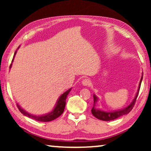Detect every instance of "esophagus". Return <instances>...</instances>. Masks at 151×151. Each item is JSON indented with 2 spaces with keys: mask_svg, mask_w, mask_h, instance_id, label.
Instances as JSON below:
<instances>
[{
  "mask_svg": "<svg viewBox=\"0 0 151 151\" xmlns=\"http://www.w3.org/2000/svg\"><path fill=\"white\" fill-rule=\"evenodd\" d=\"M82 84H83L84 86H90L91 85V81L88 79H84L82 80Z\"/></svg>",
  "mask_w": 151,
  "mask_h": 151,
  "instance_id": "esophagus-1",
  "label": "esophagus"
}]
</instances>
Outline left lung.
<instances>
[{
	"label": "left lung",
	"mask_w": 151,
	"mask_h": 151,
	"mask_svg": "<svg viewBox=\"0 0 151 151\" xmlns=\"http://www.w3.org/2000/svg\"><path fill=\"white\" fill-rule=\"evenodd\" d=\"M142 78H143V76H142L141 80H140V82L139 84V87H138L137 92V93H136L135 97L134 98L133 100L132 101V102L127 107V108L122 109V110L112 111V112H106V111H101V110H99V109H96L95 108V106H96V103L97 102V101H98V99L96 97V95H93L94 104H93V108L91 109V113H92V114L93 115V116L96 117V118H98V119H100V120L111 121V120H113V119H115L118 118V117L122 116V115L128 114V113H129L130 111L133 109L134 105H135V103L136 102V100H137V96H138V94H139V88H140V86H141Z\"/></svg>",
	"instance_id": "1"
}]
</instances>
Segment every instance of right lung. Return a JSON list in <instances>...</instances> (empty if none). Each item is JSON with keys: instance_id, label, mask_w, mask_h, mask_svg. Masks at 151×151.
<instances>
[{"instance_id": "right-lung-1", "label": "right lung", "mask_w": 151, "mask_h": 151, "mask_svg": "<svg viewBox=\"0 0 151 151\" xmlns=\"http://www.w3.org/2000/svg\"><path fill=\"white\" fill-rule=\"evenodd\" d=\"M18 48H19V47H18ZM16 54V51H15V53H14L12 63L13 62ZM9 67L10 68L12 67V64L10 65ZM71 88H69V90H67V91L61 95L58 100V102L56 103V105H55V108L53 109V111H51V113H49L48 114L38 116V115H34L27 113V111L23 110V109H22L18 104H17V106L18 109H19V111L21 112V113H22V114L25 115L27 117H30V118L35 119V120L36 121H39V122H50L51 120H53V119H56L57 117H58L60 115H61L62 113L64 112V110H65V104H66V99H67L68 94H69V93L70 91H71Z\"/></svg>"}]
</instances>
